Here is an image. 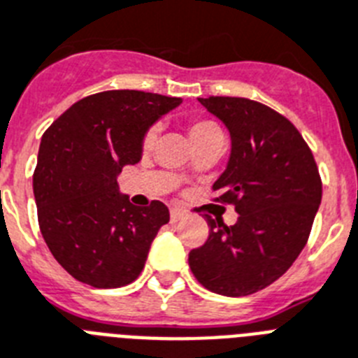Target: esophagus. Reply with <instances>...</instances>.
Returning a JSON list of instances; mask_svg holds the SVG:
<instances>
[{
	"label": "esophagus",
	"mask_w": 358,
	"mask_h": 358,
	"mask_svg": "<svg viewBox=\"0 0 358 358\" xmlns=\"http://www.w3.org/2000/svg\"><path fill=\"white\" fill-rule=\"evenodd\" d=\"M184 217L185 213L182 211V209H176V208L171 209V222H178V220H182Z\"/></svg>",
	"instance_id": "34e87169"
}]
</instances>
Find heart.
Masks as SVG:
<instances>
[{
  "mask_svg": "<svg viewBox=\"0 0 358 358\" xmlns=\"http://www.w3.org/2000/svg\"><path fill=\"white\" fill-rule=\"evenodd\" d=\"M217 134H222V132H220V129L213 123V121H208V119H194L193 123L189 124V136H191L193 141L209 138V136H217ZM154 139H156V129H150L149 132L145 134V139H143L145 147L152 145Z\"/></svg>",
  "mask_w": 358,
  "mask_h": 358,
  "instance_id": "1",
  "label": "heart"
}]
</instances>
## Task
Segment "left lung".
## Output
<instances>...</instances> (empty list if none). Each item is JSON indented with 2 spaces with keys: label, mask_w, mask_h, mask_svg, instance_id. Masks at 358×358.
Masks as SVG:
<instances>
[{
  "label": "left lung",
  "mask_w": 358,
  "mask_h": 358,
  "mask_svg": "<svg viewBox=\"0 0 358 358\" xmlns=\"http://www.w3.org/2000/svg\"><path fill=\"white\" fill-rule=\"evenodd\" d=\"M229 132L231 150L213 184L235 206L234 226L208 217L209 237L189 252L194 278L215 294H254L290 268L322 202L313 152L289 119L243 97L199 99Z\"/></svg>",
  "instance_id": "obj_1"
}]
</instances>
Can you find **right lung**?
I'll list each match as a JSON object with an SVG mask.
<instances>
[{"mask_svg":"<svg viewBox=\"0 0 358 358\" xmlns=\"http://www.w3.org/2000/svg\"><path fill=\"white\" fill-rule=\"evenodd\" d=\"M180 103L138 90L101 92L69 106L42 136L33 176L38 224L75 280L117 289L141 274L169 209L159 200L134 206L117 176L138 164L145 134Z\"/></svg>","mask_w":358,"mask_h":358,"instance_id":"right-lung-1","label":"right lung"}]
</instances>
